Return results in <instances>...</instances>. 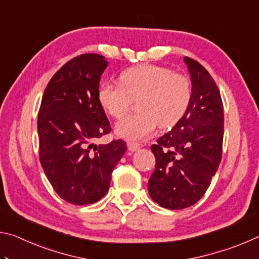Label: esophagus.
<instances>
[{
	"label": "esophagus",
	"instance_id": "1",
	"mask_svg": "<svg viewBox=\"0 0 259 259\" xmlns=\"http://www.w3.org/2000/svg\"><path fill=\"white\" fill-rule=\"evenodd\" d=\"M126 146H128V150L130 152H136L138 151L140 148V145L138 143H135V142H128L126 143Z\"/></svg>",
	"mask_w": 259,
	"mask_h": 259
}]
</instances>
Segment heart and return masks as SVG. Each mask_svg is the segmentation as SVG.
Segmentation results:
<instances>
[{"label": "heart", "mask_w": 259, "mask_h": 259, "mask_svg": "<svg viewBox=\"0 0 259 259\" xmlns=\"http://www.w3.org/2000/svg\"><path fill=\"white\" fill-rule=\"evenodd\" d=\"M98 102L108 115L121 117L133 99H138L140 112L121 119L115 133L121 138L142 140L154 133L157 125L170 129L185 115L192 98L191 83L181 74L159 65L133 66L120 75V84L105 82L98 89Z\"/></svg>", "instance_id": "b5f03b06"}]
</instances>
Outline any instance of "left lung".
Instances as JSON below:
<instances>
[{
	"label": "left lung",
	"instance_id": "8db88e82",
	"mask_svg": "<svg viewBox=\"0 0 259 259\" xmlns=\"http://www.w3.org/2000/svg\"><path fill=\"white\" fill-rule=\"evenodd\" d=\"M192 98L183 119L151 146L155 169L148 181L152 200L166 209L195 204L222 160L224 107L216 82L199 61L185 57Z\"/></svg>",
	"mask_w": 259,
	"mask_h": 259
}]
</instances>
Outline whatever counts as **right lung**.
Returning <instances> with one entry per match:
<instances>
[{
    "label": "right lung",
    "mask_w": 259,
    "mask_h": 259,
    "mask_svg": "<svg viewBox=\"0 0 259 259\" xmlns=\"http://www.w3.org/2000/svg\"><path fill=\"white\" fill-rule=\"evenodd\" d=\"M107 65L97 54L74 57L51 77L38 109L41 165L57 194L72 204L102 199L126 151L122 139L94 145L112 131L97 97Z\"/></svg>",
    "instance_id": "add662e5"
}]
</instances>
